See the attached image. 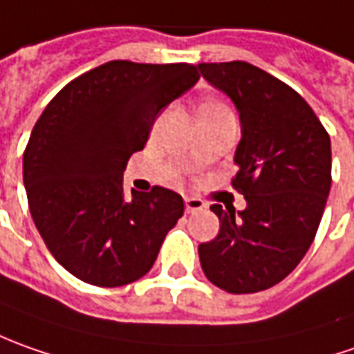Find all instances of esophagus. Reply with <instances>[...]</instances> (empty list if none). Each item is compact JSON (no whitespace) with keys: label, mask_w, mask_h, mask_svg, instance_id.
Listing matches in <instances>:
<instances>
[{"label":"esophagus","mask_w":354,"mask_h":354,"mask_svg":"<svg viewBox=\"0 0 354 354\" xmlns=\"http://www.w3.org/2000/svg\"><path fill=\"white\" fill-rule=\"evenodd\" d=\"M184 205H186V212L194 214V212H200L205 207V203L200 198H184Z\"/></svg>","instance_id":"obj_1"}]
</instances>
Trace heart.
<instances>
[{
  "instance_id": "1",
  "label": "heart",
  "mask_w": 354,
  "mask_h": 354,
  "mask_svg": "<svg viewBox=\"0 0 354 354\" xmlns=\"http://www.w3.org/2000/svg\"><path fill=\"white\" fill-rule=\"evenodd\" d=\"M200 111H207V113H219V111H229L225 105L219 104V102H205L201 105Z\"/></svg>"
}]
</instances>
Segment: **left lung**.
<instances>
[{
    "label": "left lung",
    "instance_id": "8db88e82",
    "mask_svg": "<svg viewBox=\"0 0 354 354\" xmlns=\"http://www.w3.org/2000/svg\"><path fill=\"white\" fill-rule=\"evenodd\" d=\"M203 80L235 104L241 140L233 186L243 212L212 205L221 227L201 243L203 274L229 294L282 282L304 259L331 188V140L306 100L249 62L198 64Z\"/></svg>",
    "mask_w": 354,
    "mask_h": 354
}]
</instances>
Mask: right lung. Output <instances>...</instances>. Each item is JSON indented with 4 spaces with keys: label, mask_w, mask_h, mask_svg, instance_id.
Masks as SVG:
<instances>
[{
    "label": "right lung",
    "mask_w": 354,
    "mask_h": 354,
    "mask_svg": "<svg viewBox=\"0 0 354 354\" xmlns=\"http://www.w3.org/2000/svg\"><path fill=\"white\" fill-rule=\"evenodd\" d=\"M200 80L192 64L111 60L72 80L46 105L23 154L32 221L70 274L102 288L139 280L184 214L172 189H123L166 105Z\"/></svg>",
    "instance_id": "right-lung-1"
}]
</instances>
